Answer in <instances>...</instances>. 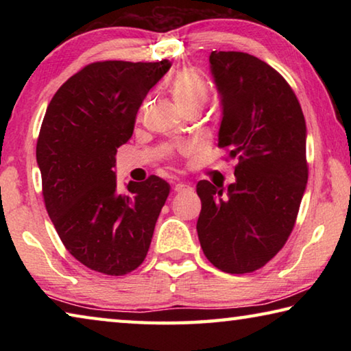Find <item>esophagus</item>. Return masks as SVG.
I'll return each instance as SVG.
<instances>
[{"instance_id": "1", "label": "esophagus", "mask_w": 351, "mask_h": 351, "mask_svg": "<svg viewBox=\"0 0 351 351\" xmlns=\"http://www.w3.org/2000/svg\"><path fill=\"white\" fill-rule=\"evenodd\" d=\"M173 190L176 193H184V192H189V190H192V187L189 186V184H184V182H178L175 184Z\"/></svg>"}]
</instances>
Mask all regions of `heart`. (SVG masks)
Wrapping results in <instances>:
<instances>
[{"label":"heart","instance_id":"1","mask_svg":"<svg viewBox=\"0 0 351 351\" xmlns=\"http://www.w3.org/2000/svg\"><path fill=\"white\" fill-rule=\"evenodd\" d=\"M170 91L173 94L176 105L180 106L181 111L190 110H201L206 105L207 99L210 94V86L207 80L201 75L197 69L186 68L181 69L170 83ZM180 154L192 153V145L181 144L178 147Z\"/></svg>","mask_w":351,"mask_h":351}]
</instances>
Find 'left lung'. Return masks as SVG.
Returning <instances> with one entry per match:
<instances>
[{
    "label": "left lung",
    "instance_id": "1",
    "mask_svg": "<svg viewBox=\"0 0 351 351\" xmlns=\"http://www.w3.org/2000/svg\"><path fill=\"white\" fill-rule=\"evenodd\" d=\"M221 97L218 147L239 158L228 189L197 184L198 239L207 260L228 274L265 266L287 243L308 181L306 125L288 82L246 52L213 51Z\"/></svg>",
    "mask_w": 351,
    "mask_h": 351
}]
</instances>
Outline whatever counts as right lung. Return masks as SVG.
<instances>
[{
  "instance_id": "right-lung-1",
  "label": "right lung",
  "mask_w": 351,
  "mask_h": 351,
  "mask_svg": "<svg viewBox=\"0 0 351 351\" xmlns=\"http://www.w3.org/2000/svg\"><path fill=\"white\" fill-rule=\"evenodd\" d=\"M170 66L169 60L88 64L58 88L41 123L37 164L47 215L69 254L106 276L128 274L144 261L170 193L154 175L119 193L112 171L139 106Z\"/></svg>"
}]
</instances>
